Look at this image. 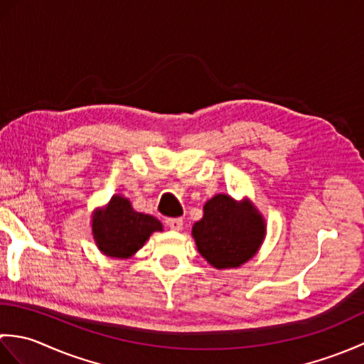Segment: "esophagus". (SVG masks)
I'll use <instances>...</instances> for the list:
<instances>
[{"mask_svg":"<svg viewBox=\"0 0 364 364\" xmlns=\"http://www.w3.org/2000/svg\"><path fill=\"white\" fill-rule=\"evenodd\" d=\"M167 227L173 231H181L183 230V220L181 219H166Z\"/></svg>","mask_w":364,"mask_h":364,"instance_id":"obj_1","label":"esophagus"}]
</instances>
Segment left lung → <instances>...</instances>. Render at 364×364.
Masks as SVG:
<instances>
[{"instance_id": "8db88e82", "label": "left lung", "mask_w": 364, "mask_h": 364, "mask_svg": "<svg viewBox=\"0 0 364 364\" xmlns=\"http://www.w3.org/2000/svg\"><path fill=\"white\" fill-rule=\"evenodd\" d=\"M267 223L250 198L215 194L192 227L198 253L214 269H235L250 261L264 242Z\"/></svg>"}]
</instances>
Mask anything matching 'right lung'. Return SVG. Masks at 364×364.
Segmentation results:
<instances>
[{"mask_svg":"<svg viewBox=\"0 0 364 364\" xmlns=\"http://www.w3.org/2000/svg\"><path fill=\"white\" fill-rule=\"evenodd\" d=\"M92 237L107 258L128 259L142 249L162 223L150 214L134 211L127 197L114 194L103 208H95L90 219Z\"/></svg>","mask_w":364,"mask_h":364,"instance_id":"1","label":"right lung"}]
</instances>
